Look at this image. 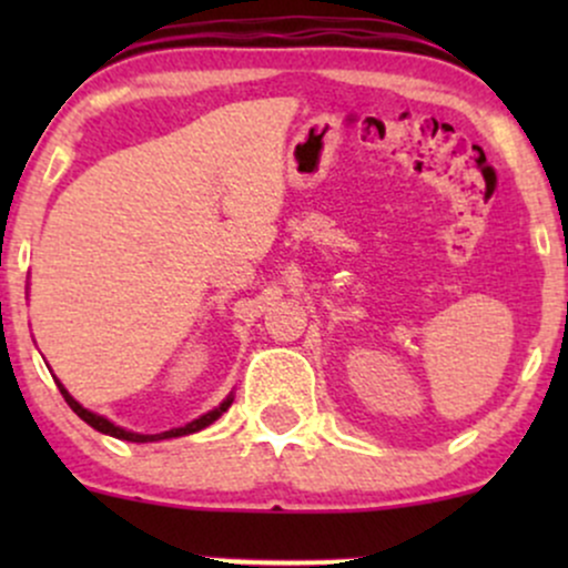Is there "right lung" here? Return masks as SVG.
Returning <instances> with one entry per match:
<instances>
[{"label": "right lung", "instance_id": "add662e5", "mask_svg": "<svg viewBox=\"0 0 568 568\" xmlns=\"http://www.w3.org/2000/svg\"><path fill=\"white\" fill-rule=\"evenodd\" d=\"M55 384H58V389H61L63 400L69 403V408L74 410V414L80 416L82 422H88V425L93 427V429H98V433H103V435H112V438H120V440H128V443H158V440H171V438H181V435H192V433H200V429L211 427L213 422H216L219 416L224 414V410L230 408V406H232V400H234V393H230V395L224 397V400L219 403L216 408H213V410H207V414L197 416V419H192V422H189V425H184V427H173V429H165V433L143 435V433H133V429H125V427L114 425V422H109L106 416H101V414H95V410L84 408L80 400H74V395H69V389L63 387L61 382L55 379Z\"/></svg>", "mask_w": 568, "mask_h": 568}]
</instances>
